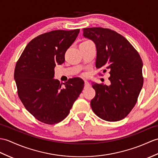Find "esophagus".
<instances>
[{"instance_id":"34e87169","label":"esophagus","mask_w":158,"mask_h":158,"mask_svg":"<svg viewBox=\"0 0 158 158\" xmlns=\"http://www.w3.org/2000/svg\"><path fill=\"white\" fill-rule=\"evenodd\" d=\"M90 83L88 82V81H85V88H87V87H90Z\"/></svg>"}]
</instances>
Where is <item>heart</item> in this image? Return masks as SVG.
I'll return each instance as SVG.
<instances>
[{
    "mask_svg": "<svg viewBox=\"0 0 158 158\" xmlns=\"http://www.w3.org/2000/svg\"><path fill=\"white\" fill-rule=\"evenodd\" d=\"M93 43L91 41H90V40H83V41L80 44H91Z\"/></svg>",
    "mask_w": 158,
    "mask_h": 158,
    "instance_id": "heart-1",
    "label": "heart"
}]
</instances>
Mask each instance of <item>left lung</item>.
Returning <instances> with one entry per match:
<instances>
[{"label":"left lung","mask_w":158,"mask_h":158,"mask_svg":"<svg viewBox=\"0 0 158 158\" xmlns=\"http://www.w3.org/2000/svg\"><path fill=\"white\" fill-rule=\"evenodd\" d=\"M83 36L95 43L96 67L108 71L110 85L92 83L96 96L91 100L94 112L109 122L123 119L136 104L143 84V62L137 51L123 35L110 29L84 28Z\"/></svg>","instance_id":"8db88e82"}]
</instances>
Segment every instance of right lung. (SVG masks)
I'll list each match as a JSON object with an SVG mask.
<instances>
[{
  "mask_svg": "<svg viewBox=\"0 0 158 158\" xmlns=\"http://www.w3.org/2000/svg\"><path fill=\"white\" fill-rule=\"evenodd\" d=\"M79 31L54 30L40 35L29 42L17 62L14 79L18 96L40 122L54 124L63 120L83 89L79 77L69 79L64 87L54 79V67L64 62L66 51Z\"/></svg>",
  "mask_w": 158,
  "mask_h": 158,
  "instance_id": "obj_1",
  "label": "right lung"
}]
</instances>
